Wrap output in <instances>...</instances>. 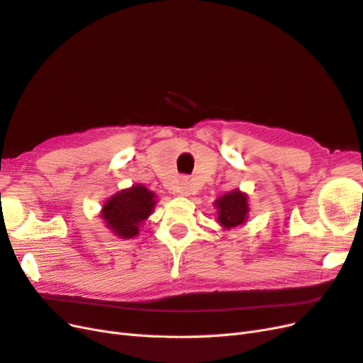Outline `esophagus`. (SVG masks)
Here are the masks:
<instances>
[{
    "instance_id": "esophagus-1",
    "label": "esophagus",
    "mask_w": 363,
    "mask_h": 363,
    "mask_svg": "<svg viewBox=\"0 0 363 363\" xmlns=\"http://www.w3.org/2000/svg\"><path fill=\"white\" fill-rule=\"evenodd\" d=\"M178 190L181 194H185V196H187V194H190L191 191V181L189 178H181Z\"/></svg>"
}]
</instances>
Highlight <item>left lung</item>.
I'll return each instance as SVG.
<instances>
[{"label":"left lung","instance_id":"left-lung-1","mask_svg":"<svg viewBox=\"0 0 363 363\" xmlns=\"http://www.w3.org/2000/svg\"><path fill=\"white\" fill-rule=\"evenodd\" d=\"M215 206L218 208V220L224 228H233L244 224L248 213V201L244 193L235 190L219 198Z\"/></svg>","mask_w":363,"mask_h":363}]
</instances>
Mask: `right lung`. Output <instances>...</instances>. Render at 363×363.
I'll return each mask as SVG.
<instances>
[{
	"label": "right lung",
	"instance_id": "right-lung-1",
	"mask_svg": "<svg viewBox=\"0 0 363 363\" xmlns=\"http://www.w3.org/2000/svg\"><path fill=\"white\" fill-rule=\"evenodd\" d=\"M155 194L144 185H135L113 194L102 207V219L113 233L130 239L139 233V225L150 216L155 207Z\"/></svg>",
	"mask_w": 363,
	"mask_h": 363
}]
</instances>
